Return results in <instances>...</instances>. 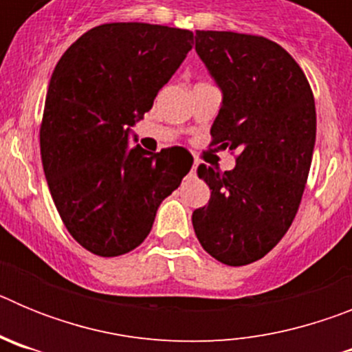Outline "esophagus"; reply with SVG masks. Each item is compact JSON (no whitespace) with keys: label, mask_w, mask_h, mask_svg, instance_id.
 <instances>
[{"label":"esophagus","mask_w":352,"mask_h":352,"mask_svg":"<svg viewBox=\"0 0 352 352\" xmlns=\"http://www.w3.org/2000/svg\"><path fill=\"white\" fill-rule=\"evenodd\" d=\"M195 169H197V162H194V166H192V170H190V176H194V174H195Z\"/></svg>","instance_id":"1"}]
</instances>
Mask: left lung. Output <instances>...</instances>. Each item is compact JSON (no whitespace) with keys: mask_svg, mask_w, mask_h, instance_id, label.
<instances>
[{"mask_svg":"<svg viewBox=\"0 0 352 352\" xmlns=\"http://www.w3.org/2000/svg\"><path fill=\"white\" fill-rule=\"evenodd\" d=\"M195 51L223 93L210 146L236 153V167L199 166L211 197L192 223L211 257L245 266L266 256L296 217L316 144V102L300 65L264 36L195 31Z\"/></svg>","mask_w":352,"mask_h":352,"instance_id":"obj_1","label":"left lung"}]
</instances>
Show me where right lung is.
Instances as JSON below:
<instances>
[{"mask_svg":"<svg viewBox=\"0 0 352 352\" xmlns=\"http://www.w3.org/2000/svg\"><path fill=\"white\" fill-rule=\"evenodd\" d=\"M194 33L146 23H109L72 43L52 72L40 155L65 227L95 256L133 250L151 231L158 206L194 158L173 146L129 148L135 120L192 49Z\"/></svg>","mask_w":352,"mask_h":352,"instance_id":"add662e5","label":"right lung"}]
</instances>
